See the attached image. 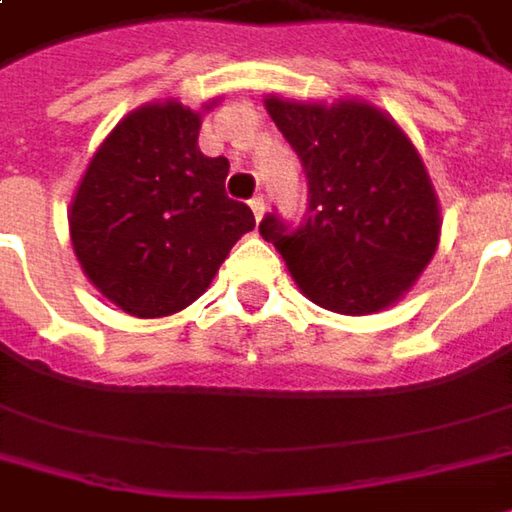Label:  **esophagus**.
Returning <instances> with one entry per match:
<instances>
[{
	"mask_svg": "<svg viewBox=\"0 0 512 512\" xmlns=\"http://www.w3.org/2000/svg\"><path fill=\"white\" fill-rule=\"evenodd\" d=\"M250 210H253V216L256 218L265 216V195H253V198H250Z\"/></svg>",
	"mask_w": 512,
	"mask_h": 512,
	"instance_id": "esophagus-1",
	"label": "esophagus"
}]
</instances>
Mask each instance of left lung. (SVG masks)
Wrapping results in <instances>:
<instances>
[{"label": "left lung", "instance_id": "obj_1", "mask_svg": "<svg viewBox=\"0 0 512 512\" xmlns=\"http://www.w3.org/2000/svg\"><path fill=\"white\" fill-rule=\"evenodd\" d=\"M268 115L291 143L308 187L299 224L259 221L296 285L328 311L371 314L392 305L429 265L438 198L395 120L366 103H291L268 97Z\"/></svg>", "mask_w": 512, "mask_h": 512}]
</instances>
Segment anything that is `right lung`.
<instances>
[{"label":"right lung","instance_id":"1","mask_svg":"<svg viewBox=\"0 0 512 512\" xmlns=\"http://www.w3.org/2000/svg\"><path fill=\"white\" fill-rule=\"evenodd\" d=\"M201 117L152 103L94 152L71 201V242L91 282L132 317H167L204 294L230 247L256 227L227 198L230 161L198 149Z\"/></svg>","mask_w":512,"mask_h":512}]
</instances>
